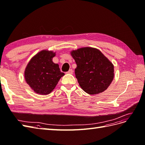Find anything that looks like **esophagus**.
<instances>
[{"label": "esophagus", "instance_id": "obj_1", "mask_svg": "<svg viewBox=\"0 0 145 145\" xmlns=\"http://www.w3.org/2000/svg\"><path fill=\"white\" fill-rule=\"evenodd\" d=\"M73 73V70L72 69H69V71L67 72V74H72Z\"/></svg>", "mask_w": 145, "mask_h": 145}]
</instances>
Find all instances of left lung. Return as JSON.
<instances>
[{"instance_id":"1","label":"left lung","mask_w":145,"mask_h":145,"mask_svg":"<svg viewBox=\"0 0 145 145\" xmlns=\"http://www.w3.org/2000/svg\"><path fill=\"white\" fill-rule=\"evenodd\" d=\"M77 64L76 77L86 93L93 95L102 93L112 82L114 65L99 50L85 47L71 52Z\"/></svg>"}]
</instances>
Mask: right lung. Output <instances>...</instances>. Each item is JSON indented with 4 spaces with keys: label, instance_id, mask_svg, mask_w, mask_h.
<instances>
[{
    "label": "right lung",
    "instance_id": "obj_1",
    "mask_svg": "<svg viewBox=\"0 0 145 145\" xmlns=\"http://www.w3.org/2000/svg\"><path fill=\"white\" fill-rule=\"evenodd\" d=\"M55 55L52 51L39 52L31 59L25 69V80L37 94H50L65 75L60 72L59 65L52 62Z\"/></svg>",
    "mask_w": 145,
    "mask_h": 145
}]
</instances>
